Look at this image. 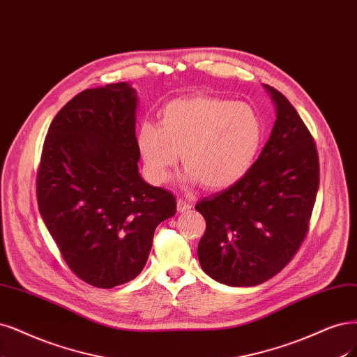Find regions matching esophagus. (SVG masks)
Listing matches in <instances>:
<instances>
[{
  "label": "esophagus",
  "instance_id": "34e87169",
  "mask_svg": "<svg viewBox=\"0 0 357 357\" xmlns=\"http://www.w3.org/2000/svg\"><path fill=\"white\" fill-rule=\"evenodd\" d=\"M177 208H178L180 213H188V211L190 210V208H192V204H190L188 199L178 198V201H177Z\"/></svg>",
  "mask_w": 357,
  "mask_h": 357
}]
</instances>
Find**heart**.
<instances>
[{"instance_id": "1", "label": "heart", "mask_w": 357, "mask_h": 357, "mask_svg": "<svg viewBox=\"0 0 357 357\" xmlns=\"http://www.w3.org/2000/svg\"><path fill=\"white\" fill-rule=\"evenodd\" d=\"M264 124L241 102L195 96L168 103L159 126L142 122L136 131L144 171L155 184L168 181L181 153L184 178L206 189H226L248 174L260 153Z\"/></svg>"}]
</instances>
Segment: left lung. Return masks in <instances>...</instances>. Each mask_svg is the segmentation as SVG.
<instances>
[{
    "mask_svg": "<svg viewBox=\"0 0 357 357\" xmlns=\"http://www.w3.org/2000/svg\"><path fill=\"white\" fill-rule=\"evenodd\" d=\"M276 107L272 134L248 174L195 205L206 223L198 245L204 272L229 287L273 278L300 248L319 189L310 131L287 97L264 84Z\"/></svg>",
    "mask_w": 357,
    "mask_h": 357,
    "instance_id": "1",
    "label": "left lung"
}]
</instances>
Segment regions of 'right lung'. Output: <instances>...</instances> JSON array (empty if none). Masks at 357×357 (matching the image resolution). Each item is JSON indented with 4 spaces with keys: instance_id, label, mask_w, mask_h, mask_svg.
Segmentation results:
<instances>
[{
    "instance_id": "obj_1",
    "label": "right lung",
    "mask_w": 357,
    "mask_h": 357,
    "mask_svg": "<svg viewBox=\"0 0 357 357\" xmlns=\"http://www.w3.org/2000/svg\"><path fill=\"white\" fill-rule=\"evenodd\" d=\"M137 93L128 82L77 94L48 128L36 177L44 225L79 279L114 288L136 278L173 193L139 173Z\"/></svg>"
}]
</instances>
